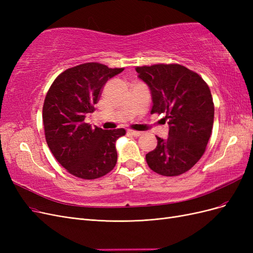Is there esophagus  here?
Instances as JSON below:
<instances>
[{"mask_svg": "<svg viewBox=\"0 0 253 253\" xmlns=\"http://www.w3.org/2000/svg\"><path fill=\"white\" fill-rule=\"evenodd\" d=\"M127 133H128L129 135L135 136V137H139V136L142 134V132H139V131H134V129H128Z\"/></svg>", "mask_w": 253, "mask_h": 253, "instance_id": "esophagus-1", "label": "esophagus"}]
</instances>
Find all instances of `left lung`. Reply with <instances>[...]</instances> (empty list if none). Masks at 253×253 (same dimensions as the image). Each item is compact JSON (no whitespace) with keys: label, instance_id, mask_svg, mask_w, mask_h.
Listing matches in <instances>:
<instances>
[{"label":"left lung","instance_id":"8db88e82","mask_svg":"<svg viewBox=\"0 0 253 253\" xmlns=\"http://www.w3.org/2000/svg\"><path fill=\"white\" fill-rule=\"evenodd\" d=\"M149 85L151 113L166 114L169 136H156L157 147L145 155L148 166L164 176L189 171L202 158L212 133L214 104L210 88L197 73L180 64L137 66Z\"/></svg>","mask_w":253,"mask_h":253}]
</instances>
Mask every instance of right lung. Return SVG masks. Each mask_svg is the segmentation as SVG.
Wrapping results in <instances>:
<instances>
[{"label": "right lung", "mask_w": 253, "mask_h": 253, "mask_svg": "<svg viewBox=\"0 0 253 253\" xmlns=\"http://www.w3.org/2000/svg\"><path fill=\"white\" fill-rule=\"evenodd\" d=\"M124 70L97 62L71 67L58 76L45 97V139L58 163L76 177L96 179L116 166L115 142L126 129L105 131L84 119L94 112L106 81Z\"/></svg>", "instance_id": "obj_1"}]
</instances>
